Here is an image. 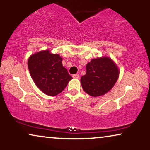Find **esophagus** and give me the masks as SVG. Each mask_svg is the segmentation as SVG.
I'll list each match as a JSON object with an SVG mask.
<instances>
[{
	"mask_svg": "<svg viewBox=\"0 0 150 150\" xmlns=\"http://www.w3.org/2000/svg\"><path fill=\"white\" fill-rule=\"evenodd\" d=\"M73 77L74 78V79H79V74L73 75Z\"/></svg>",
	"mask_w": 150,
	"mask_h": 150,
	"instance_id": "1",
	"label": "esophagus"
}]
</instances>
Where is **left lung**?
I'll return each mask as SVG.
<instances>
[{
	"label": "left lung",
	"mask_w": 150,
	"mask_h": 150,
	"mask_svg": "<svg viewBox=\"0 0 150 150\" xmlns=\"http://www.w3.org/2000/svg\"><path fill=\"white\" fill-rule=\"evenodd\" d=\"M118 77L119 69L110 58H96L86 64V73L81 77V84L86 93L98 97L108 92Z\"/></svg>",
	"instance_id": "obj_1"
}]
</instances>
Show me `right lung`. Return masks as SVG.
<instances>
[{
	"label": "right lung",
	"mask_w": 150,
	"mask_h": 150,
	"mask_svg": "<svg viewBox=\"0 0 150 150\" xmlns=\"http://www.w3.org/2000/svg\"><path fill=\"white\" fill-rule=\"evenodd\" d=\"M62 57L50 50L40 51L29 57L28 66L33 82L42 92L55 96L73 79L62 66Z\"/></svg>",
	"instance_id": "right-lung-1"
}]
</instances>
